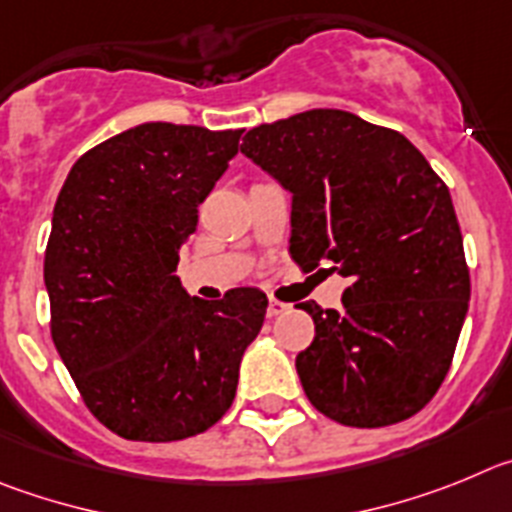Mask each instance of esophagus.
Wrapping results in <instances>:
<instances>
[{
	"mask_svg": "<svg viewBox=\"0 0 512 512\" xmlns=\"http://www.w3.org/2000/svg\"><path fill=\"white\" fill-rule=\"evenodd\" d=\"M288 303H283V301H278V298H270V301H267V316H270V319H275V316H280V313H285L288 311Z\"/></svg>",
	"mask_w": 512,
	"mask_h": 512,
	"instance_id": "34e87169",
	"label": "esophagus"
}]
</instances>
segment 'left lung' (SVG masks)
<instances>
[{"label":"left lung","instance_id":"left-lung-1","mask_svg":"<svg viewBox=\"0 0 512 512\" xmlns=\"http://www.w3.org/2000/svg\"><path fill=\"white\" fill-rule=\"evenodd\" d=\"M242 153L290 191V257L349 278L342 311L298 303L316 336L296 357L331 421L380 428L441 388L469 306V267L449 188L400 132L342 109L260 124ZM329 273V270H326Z\"/></svg>","mask_w":512,"mask_h":512}]
</instances>
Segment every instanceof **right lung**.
Listing matches in <instances>:
<instances>
[{
  "label": "right lung",
  "instance_id": "obj_1",
  "mask_svg": "<svg viewBox=\"0 0 512 512\" xmlns=\"http://www.w3.org/2000/svg\"><path fill=\"white\" fill-rule=\"evenodd\" d=\"M245 130L147 122L73 163L45 247L50 334L86 408L130 441H181L214 426L267 296L191 298L178 280L199 204Z\"/></svg>",
  "mask_w": 512,
  "mask_h": 512
}]
</instances>
